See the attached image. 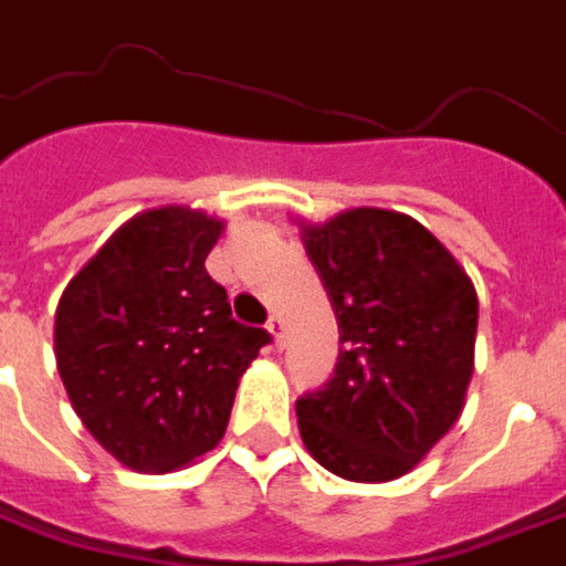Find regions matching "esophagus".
<instances>
[{
	"label": "esophagus",
	"mask_w": 566,
	"mask_h": 566,
	"mask_svg": "<svg viewBox=\"0 0 566 566\" xmlns=\"http://www.w3.org/2000/svg\"><path fill=\"white\" fill-rule=\"evenodd\" d=\"M269 332H272L275 345H279V348H284V342H287V332H284L282 316H272V319H269Z\"/></svg>",
	"instance_id": "obj_1"
}]
</instances>
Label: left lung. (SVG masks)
Wrapping results in <instances>:
<instances>
[{"label":"left lung","mask_w":566,"mask_h":566,"mask_svg":"<svg viewBox=\"0 0 566 566\" xmlns=\"http://www.w3.org/2000/svg\"><path fill=\"white\" fill-rule=\"evenodd\" d=\"M301 234L342 342L329 382L297 399L304 447L338 479H399L462 415L475 370V284L399 211L348 209L301 224Z\"/></svg>","instance_id":"8db88e82"}]
</instances>
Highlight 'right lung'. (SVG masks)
I'll return each instance as SVG.
<instances>
[{
    "label": "right lung",
    "mask_w": 566,
    "mask_h": 566,
    "mask_svg": "<svg viewBox=\"0 0 566 566\" xmlns=\"http://www.w3.org/2000/svg\"><path fill=\"white\" fill-rule=\"evenodd\" d=\"M221 231L206 211H142L62 291L53 342L69 402L136 472H174L214 450L237 382L269 345L206 272Z\"/></svg>",
    "instance_id": "obj_1"
}]
</instances>
